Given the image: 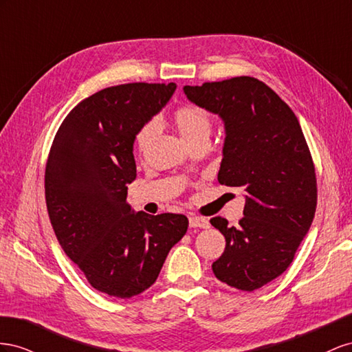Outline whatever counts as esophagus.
I'll use <instances>...</instances> for the list:
<instances>
[{"label":"esophagus","mask_w":352,"mask_h":352,"mask_svg":"<svg viewBox=\"0 0 352 352\" xmlns=\"http://www.w3.org/2000/svg\"><path fill=\"white\" fill-rule=\"evenodd\" d=\"M188 221H190V227H193V228H208L209 227V221L204 217L193 215L188 218Z\"/></svg>","instance_id":"esophagus-1"}]
</instances>
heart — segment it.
I'll return each mask as SVG.
<instances>
[{
  "label": "heart",
  "mask_w": 352,
  "mask_h": 352,
  "mask_svg": "<svg viewBox=\"0 0 352 352\" xmlns=\"http://www.w3.org/2000/svg\"><path fill=\"white\" fill-rule=\"evenodd\" d=\"M170 124L187 146L200 142V140H208L214 126L212 118L196 104H183L175 109L170 116ZM155 134L156 126L152 122L140 128L135 135V148L140 156L146 155L148 147L152 146Z\"/></svg>",
  "instance_id": "heart-1"
}]
</instances>
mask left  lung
I'll return each instance as SVG.
<instances>
[{
  "label": "left lung",
  "mask_w": 352,
  "mask_h": 352,
  "mask_svg": "<svg viewBox=\"0 0 352 352\" xmlns=\"http://www.w3.org/2000/svg\"><path fill=\"white\" fill-rule=\"evenodd\" d=\"M184 93L224 120L219 184L246 190L245 217L237 227L221 217L210 219L226 237L212 271L223 283L252 292L285 273L313 223V157L294 110L259 79L186 85Z\"/></svg>",
  "instance_id": "8db88e82"
}]
</instances>
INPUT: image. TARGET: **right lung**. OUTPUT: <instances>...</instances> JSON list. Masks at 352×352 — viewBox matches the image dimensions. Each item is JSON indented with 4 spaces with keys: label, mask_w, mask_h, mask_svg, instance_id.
Segmentation results:
<instances>
[{
    "label": "right lung",
    "mask_w": 352,
    "mask_h": 352,
    "mask_svg": "<svg viewBox=\"0 0 352 352\" xmlns=\"http://www.w3.org/2000/svg\"><path fill=\"white\" fill-rule=\"evenodd\" d=\"M177 85L133 82L79 102L57 129L45 166L50 221L65 254L98 292L131 298L152 286L182 240V214L133 212L126 184L135 179L137 133Z\"/></svg>",
    "instance_id": "obj_1"
}]
</instances>
